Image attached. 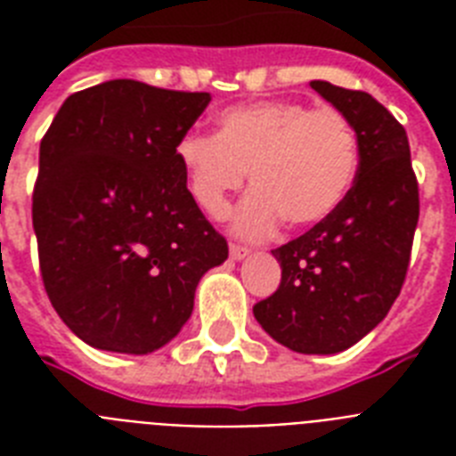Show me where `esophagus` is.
<instances>
[{
  "instance_id": "1",
  "label": "esophagus",
  "mask_w": 456,
  "mask_h": 456,
  "mask_svg": "<svg viewBox=\"0 0 456 456\" xmlns=\"http://www.w3.org/2000/svg\"><path fill=\"white\" fill-rule=\"evenodd\" d=\"M229 256H232V260L239 263V260H246V257L250 256V250L246 248V246H236V243H232V246H229Z\"/></svg>"
}]
</instances>
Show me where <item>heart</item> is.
<instances>
[{
    "label": "heart",
    "mask_w": 456,
    "mask_h": 456,
    "mask_svg": "<svg viewBox=\"0 0 456 456\" xmlns=\"http://www.w3.org/2000/svg\"><path fill=\"white\" fill-rule=\"evenodd\" d=\"M217 125V134H184L175 153L191 199L210 217L227 213L250 170L256 189L234 215L239 236L265 239L281 217L293 227L317 224L353 186L357 137L338 110L257 102L224 110Z\"/></svg>",
    "instance_id": "1"
}]
</instances>
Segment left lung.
<instances>
[{"label":"left lung","instance_id":"8db88e82","mask_svg":"<svg viewBox=\"0 0 456 456\" xmlns=\"http://www.w3.org/2000/svg\"><path fill=\"white\" fill-rule=\"evenodd\" d=\"M347 118L360 165L350 191L310 232L272 250L281 284L253 307L257 324L293 353L336 354L381 324L403 289L419 222L407 132L367 92L312 80Z\"/></svg>","mask_w":456,"mask_h":456}]
</instances>
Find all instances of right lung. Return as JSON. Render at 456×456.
Returning a JSON list of instances; mask_svg holds the SVG:
<instances>
[{
	"instance_id": "1",
	"label": "right lung",
	"mask_w": 456,
	"mask_h": 456,
	"mask_svg": "<svg viewBox=\"0 0 456 456\" xmlns=\"http://www.w3.org/2000/svg\"><path fill=\"white\" fill-rule=\"evenodd\" d=\"M208 103V92L109 80L68 96L39 144V270L87 346L163 347L191 317L200 277L227 260L175 153Z\"/></svg>"
}]
</instances>
